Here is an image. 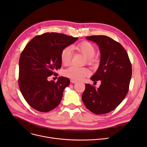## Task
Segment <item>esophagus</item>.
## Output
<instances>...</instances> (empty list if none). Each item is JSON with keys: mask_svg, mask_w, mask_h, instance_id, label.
<instances>
[{"mask_svg": "<svg viewBox=\"0 0 147 147\" xmlns=\"http://www.w3.org/2000/svg\"><path fill=\"white\" fill-rule=\"evenodd\" d=\"M70 82H71V83H77V81L75 80H73V79H71V80H70Z\"/></svg>", "mask_w": 147, "mask_h": 147, "instance_id": "34e87169", "label": "esophagus"}]
</instances>
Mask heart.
Here are the masks:
<instances>
[{
	"label": "heart",
	"mask_w": 147,
	"mask_h": 147,
	"mask_svg": "<svg viewBox=\"0 0 147 147\" xmlns=\"http://www.w3.org/2000/svg\"><path fill=\"white\" fill-rule=\"evenodd\" d=\"M73 49L86 57V63L89 65H95L97 58L95 56L96 49L94 45L89 42L83 41L73 46ZM73 57L72 49L69 46H66L62 50L60 58L62 64L65 66L68 65L71 63ZM64 74L68 78L75 80H79L90 74V71L86 67H77L71 66L65 69Z\"/></svg>",
	"instance_id": "b5f03b06"
}]
</instances>
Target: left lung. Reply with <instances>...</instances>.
I'll use <instances>...</instances> for the list:
<instances>
[{
  "mask_svg": "<svg viewBox=\"0 0 147 147\" xmlns=\"http://www.w3.org/2000/svg\"><path fill=\"white\" fill-rule=\"evenodd\" d=\"M96 42L101 53V62L96 73L90 79L98 88L85 84L82 101L87 109L96 114H103L114 110L125 99L129 89L132 77V64L128 54L119 42L102 35L86 37Z\"/></svg>",
  "mask_w": 147,
  "mask_h": 147,
  "instance_id": "left-lung-1",
  "label": "left lung"
}]
</instances>
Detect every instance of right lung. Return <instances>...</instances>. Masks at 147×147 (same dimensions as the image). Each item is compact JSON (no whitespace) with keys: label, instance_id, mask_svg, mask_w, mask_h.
<instances>
[{"label":"right lung","instance_id":"right-lung-1","mask_svg":"<svg viewBox=\"0 0 147 147\" xmlns=\"http://www.w3.org/2000/svg\"><path fill=\"white\" fill-rule=\"evenodd\" d=\"M77 39L61 33H46L33 38L22 51L18 84L23 97L34 109L48 112L59 104L70 81L64 77H59L56 82L48 78L61 68L62 50Z\"/></svg>","mask_w":147,"mask_h":147}]
</instances>
